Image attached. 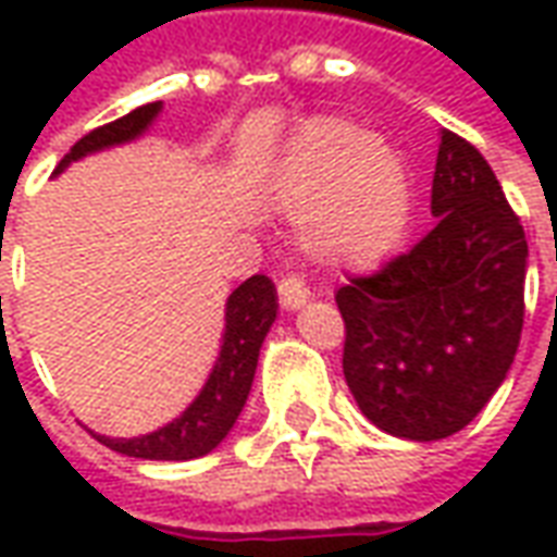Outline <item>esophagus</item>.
<instances>
[{"label":"esophagus","instance_id":"esophagus-1","mask_svg":"<svg viewBox=\"0 0 557 557\" xmlns=\"http://www.w3.org/2000/svg\"><path fill=\"white\" fill-rule=\"evenodd\" d=\"M277 295H280V304H283V310H301L304 304L310 301V289H307V283H304L301 277H295V274L280 280Z\"/></svg>","mask_w":557,"mask_h":557}]
</instances>
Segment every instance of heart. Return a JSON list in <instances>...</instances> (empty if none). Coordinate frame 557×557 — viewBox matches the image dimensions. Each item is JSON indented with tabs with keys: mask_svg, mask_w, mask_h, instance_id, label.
Returning a JSON list of instances; mask_svg holds the SVG:
<instances>
[{
	"mask_svg": "<svg viewBox=\"0 0 557 557\" xmlns=\"http://www.w3.org/2000/svg\"><path fill=\"white\" fill-rule=\"evenodd\" d=\"M274 196L298 214L304 247L331 265L385 262L411 220V182L397 151L334 119L307 122L289 139Z\"/></svg>",
	"mask_w": 557,
	"mask_h": 557,
	"instance_id": "1",
	"label": "heart"
}]
</instances>
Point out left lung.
Masks as SVG:
<instances>
[{
	"mask_svg": "<svg viewBox=\"0 0 557 557\" xmlns=\"http://www.w3.org/2000/svg\"><path fill=\"white\" fill-rule=\"evenodd\" d=\"M432 218L409 253L337 292L343 375L379 430L454 435L502 387L525 319L528 242L478 148L442 131Z\"/></svg>",
	"mask_w": 557,
	"mask_h": 557,
	"instance_id": "1",
	"label": "left lung"
}]
</instances>
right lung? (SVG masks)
I'll use <instances>...</instances> for the list:
<instances>
[{
	"instance_id": "1",
	"label": "right lung",
	"mask_w": 557,
	"mask_h": 557,
	"mask_svg": "<svg viewBox=\"0 0 557 557\" xmlns=\"http://www.w3.org/2000/svg\"><path fill=\"white\" fill-rule=\"evenodd\" d=\"M160 110H163L160 101L146 103L110 125L95 127L62 158V163L55 166V175L65 170L67 163L86 158V154L125 146L131 139L143 137L160 115ZM274 319H277L274 283L265 274H253L250 280H244L242 286L226 298V327H223L220 355L194 403L166 426L137 435V438H110V435H95V438L115 454L137 456V459L184 462V459L211 454L230 435L235 420L242 414L250 385H253L259 349H262Z\"/></svg>"
}]
</instances>
